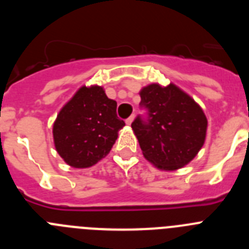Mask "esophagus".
<instances>
[{
  "mask_svg": "<svg viewBox=\"0 0 249 249\" xmlns=\"http://www.w3.org/2000/svg\"><path fill=\"white\" fill-rule=\"evenodd\" d=\"M133 120H135V114H132L131 117L127 118V120H126V123H127V124H128V126H131L132 122H133Z\"/></svg>",
  "mask_w": 249,
  "mask_h": 249,
  "instance_id": "1",
  "label": "esophagus"
}]
</instances>
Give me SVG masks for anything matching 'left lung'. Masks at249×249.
I'll return each mask as SVG.
<instances>
[{
  "label": "left lung",
  "mask_w": 249,
  "mask_h": 249,
  "mask_svg": "<svg viewBox=\"0 0 249 249\" xmlns=\"http://www.w3.org/2000/svg\"><path fill=\"white\" fill-rule=\"evenodd\" d=\"M141 107L147 118L132 122L144 158L163 171L188 164L204 144L207 118L203 109L173 83H152L141 89Z\"/></svg>",
  "instance_id": "obj_1"
}]
</instances>
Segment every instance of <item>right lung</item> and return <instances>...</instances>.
<instances>
[{
	"label": "right lung",
	"instance_id": "1",
	"mask_svg": "<svg viewBox=\"0 0 249 249\" xmlns=\"http://www.w3.org/2000/svg\"><path fill=\"white\" fill-rule=\"evenodd\" d=\"M116 108L117 102L101 86H82L61 108L52 132L56 151L68 166L89 168L108 155L124 126Z\"/></svg>",
	"mask_w": 249,
	"mask_h": 249
}]
</instances>
